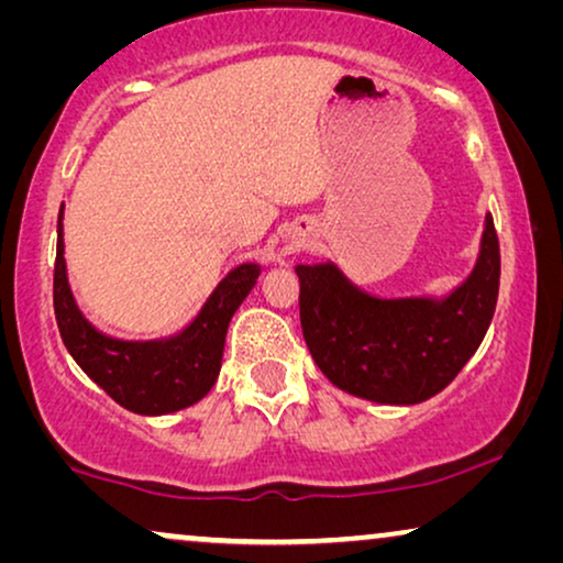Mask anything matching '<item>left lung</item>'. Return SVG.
<instances>
[{
  "mask_svg": "<svg viewBox=\"0 0 563 563\" xmlns=\"http://www.w3.org/2000/svg\"><path fill=\"white\" fill-rule=\"evenodd\" d=\"M299 320L320 372L338 389L379 405H418L449 387L495 314L499 241L484 220L474 272L449 297L379 299L338 266H297Z\"/></svg>",
  "mask_w": 563,
  "mask_h": 563,
  "instance_id": "left-lung-1",
  "label": "left lung"
}]
</instances>
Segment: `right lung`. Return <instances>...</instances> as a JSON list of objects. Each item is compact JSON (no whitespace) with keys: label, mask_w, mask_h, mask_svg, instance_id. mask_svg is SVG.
Instances as JSON below:
<instances>
[{"label":"right lung","mask_w":563,"mask_h":563,"mask_svg":"<svg viewBox=\"0 0 563 563\" xmlns=\"http://www.w3.org/2000/svg\"><path fill=\"white\" fill-rule=\"evenodd\" d=\"M64 207L58 212L53 310L64 345L91 382L137 415H166L202 399L218 382L228 325L256 284L261 266L241 264L218 284L202 312L179 335L164 341H118L102 335L79 312L64 261Z\"/></svg>","instance_id":"add662e5"}]
</instances>
